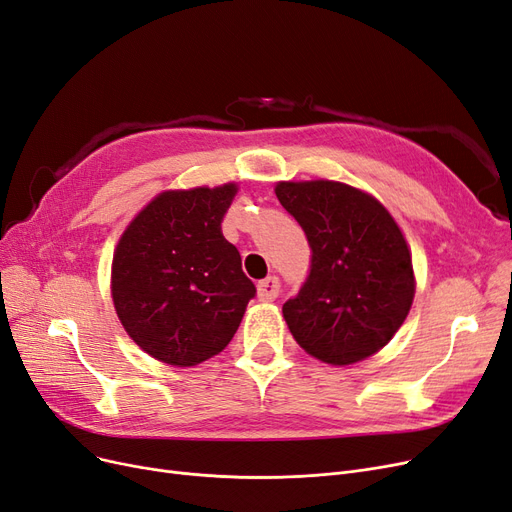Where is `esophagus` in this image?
Masks as SVG:
<instances>
[{"label": "esophagus", "mask_w": 512, "mask_h": 512, "mask_svg": "<svg viewBox=\"0 0 512 512\" xmlns=\"http://www.w3.org/2000/svg\"><path fill=\"white\" fill-rule=\"evenodd\" d=\"M278 293H280V280L276 276H268V278L259 280L257 297L261 301H274L278 297Z\"/></svg>", "instance_id": "esophagus-1"}]
</instances>
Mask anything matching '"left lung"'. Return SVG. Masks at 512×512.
<instances>
[{"label":"left lung","mask_w":512,"mask_h":512,"mask_svg":"<svg viewBox=\"0 0 512 512\" xmlns=\"http://www.w3.org/2000/svg\"><path fill=\"white\" fill-rule=\"evenodd\" d=\"M276 196L310 244V272L282 306L295 342L331 365L384 348L409 314L407 242L386 208L337 181L278 183Z\"/></svg>","instance_id":"obj_1"}]
</instances>
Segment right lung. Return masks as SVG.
Here are the masks:
<instances>
[{
	"label": "right lung",
	"mask_w": 512,
	"mask_h": 512,
	"mask_svg": "<svg viewBox=\"0 0 512 512\" xmlns=\"http://www.w3.org/2000/svg\"><path fill=\"white\" fill-rule=\"evenodd\" d=\"M234 194V183L164 192L118 242L113 306L135 344L162 363L192 367L219 354L257 293L221 232Z\"/></svg>",
	"instance_id": "1"
}]
</instances>
